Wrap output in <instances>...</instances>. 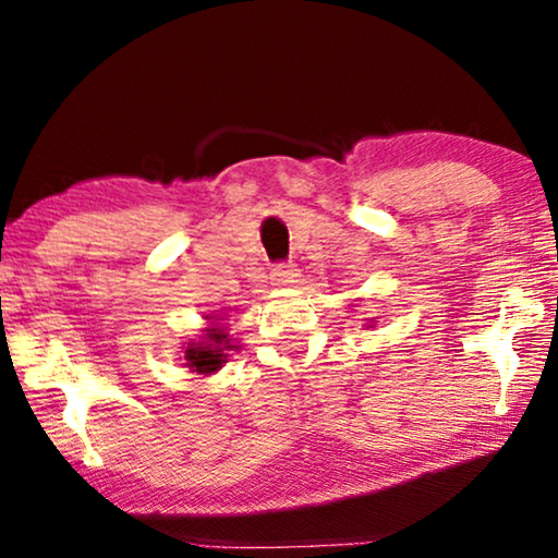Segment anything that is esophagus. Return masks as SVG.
<instances>
[{
  "mask_svg": "<svg viewBox=\"0 0 558 558\" xmlns=\"http://www.w3.org/2000/svg\"><path fill=\"white\" fill-rule=\"evenodd\" d=\"M270 280H272V286H278V288H291V286L299 283V267L286 265V263L275 265Z\"/></svg>",
  "mask_w": 558,
  "mask_h": 558,
  "instance_id": "34e87169",
  "label": "esophagus"
}]
</instances>
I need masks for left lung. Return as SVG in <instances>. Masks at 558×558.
I'll return each instance as SVG.
<instances>
[{"instance_id":"left-lung-1","label":"left lung","mask_w":558,"mask_h":558,"mask_svg":"<svg viewBox=\"0 0 558 558\" xmlns=\"http://www.w3.org/2000/svg\"><path fill=\"white\" fill-rule=\"evenodd\" d=\"M367 326H373V322H369V324H367Z\"/></svg>"}]
</instances>
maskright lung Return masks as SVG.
I'll return each instance as SVG.
<instances>
[{"label":"right lung","mask_w":558,"mask_h":558,"mask_svg":"<svg viewBox=\"0 0 558 558\" xmlns=\"http://www.w3.org/2000/svg\"><path fill=\"white\" fill-rule=\"evenodd\" d=\"M204 318H206V326L202 329V337L191 339L189 344H183L185 347L183 360L191 373L209 377L227 365V360L232 356V352H240V341L229 337V329H227L229 318L221 314V311H211V314H206Z\"/></svg>","instance_id":"1"}]
</instances>
